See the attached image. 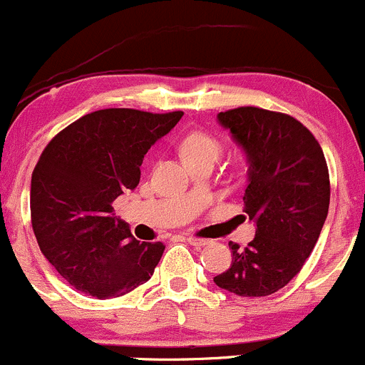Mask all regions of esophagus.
<instances>
[{"mask_svg": "<svg viewBox=\"0 0 365 365\" xmlns=\"http://www.w3.org/2000/svg\"><path fill=\"white\" fill-rule=\"evenodd\" d=\"M187 244L193 245V247H203V245H209L210 242L207 238H198V237H187L186 238Z\"/></svg>", "mask_w": 365, "mask_h": 365, "instance_id": "1", "label": "esophagus"}]
</instances>
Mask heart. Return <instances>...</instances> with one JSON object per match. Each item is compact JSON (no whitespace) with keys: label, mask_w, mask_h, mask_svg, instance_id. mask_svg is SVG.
Instances as JSON below:
<instances>
[{"label":"heart","mask_w":365,"mask_h":365,"mask_svg":"<svg viewBox=\"0 0 365 365\" xmlns=\"http://www.w3.org/2000/svg\"><path fill=\"white\" fill-rule=\"evenodd\" d=\"M179 150H181L184 162L190 165V163L203 162V160L215 163L225 151V146L217 137L202 130H193L181 140Z\"/></svg>","instance_id":"heart-1"}]
</instances>
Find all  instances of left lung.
I'll return each instance as SVG.
<instances>
[{"label":"left lung","mask_w":365,"mask_h":365,"mask_svg":"<svg viewBox=\"0 0 365 365\" xmlns=\"http://www.w3.org/2000/svg\"><path fill=\"white\" fill-rule=\"evenodd\" d=\"M217 118L249 158L244 212L256 237L244 249L230 242L233 261L214 282L237 296H269L301 272L319 240L331 200L327 162L291 115L242 106Z\"/></svg>","instance_id":"1"}]
</instances>
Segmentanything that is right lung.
<instances>
[{"label": "right lung", "instance_id": "add662e5", "mask_svg": "<svg viewBox=\"0 0 365 365\" xmlns=\"http://www.w3.org/2000/svg\"><path fill=\"white\" fill-rule=\"evenodd\" d=\"M181 116L99 109L43 150L31 179V222L43 256L76 291L109 299L151 278L165 245L135 240L113 202L139 184L144 155Z\"/></svg>", "mask_w": 365, "mask_h": 365}]
</instances>
